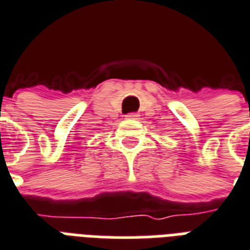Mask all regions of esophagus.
I'll list each match as a JSON object with an SVG mask.
<instances>
[{"instance_id": "1", "label": "esophagus", "mask_w": 250, "mask_h": 250, "mask_svg": "<svg viewBox=\"0 0 250 250\" xmlns=\"http://www.w3.org/2000/svg\"><path fill=\"white\" fill-rule=\"evenodd\" d=\"M139 117H140V115H139V114H136V112H131V114H127V115H125V118H127V119H133V121L139 119Z\"/></svg>"}]
</instances>
